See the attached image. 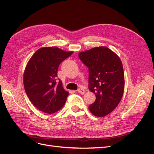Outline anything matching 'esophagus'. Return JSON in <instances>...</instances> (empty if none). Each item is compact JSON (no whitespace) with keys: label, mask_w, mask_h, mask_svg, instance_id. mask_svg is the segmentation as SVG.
Instances as JSON below:
<instances>
[{"label":"esophagus","mask_w":154,"mask_h":154,"mask_svg":"<svg viewBox=\"0 0 154 154\" xmlns=\"http://www.w3.org/2000/svg\"><path fill=\"white\" fill-rule=\"evenodd\" d=\"M77 91L78 93H80V94H85V91L84 89H83V88H78Z\"/></svg>","instance_id":"esophagus-1"}]
</instances>
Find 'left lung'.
<instances>
[{"mask_svg": "<svg viewBox=\"0 0 154 154\" xmlns=\"http://www.w3.org/2000/svg\"><path fill=\"white\" fill-rule=\"evenodd\" d=\"M78 57L88 68V88L96 95L94 103L88 109L97 117H103L116 109L123 97L122 62L117 54L104 46L80 52Z\"/></svg>", "mask_w": 154, "mask_h": 154, "instance_id": "8db88e82", "label": "left lung"}]
</instances>
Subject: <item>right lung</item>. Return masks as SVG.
Listing matches in <instances>:
<instances>
[{"label":"right lung","instance_id":"obj_1","mask_svg":"<svg viewBox=\"0 0 154 154\" xmlns=\"http://www.w3.org/2000/svg\"><path fill=\"white\" fill-rule=\"evenodd\" d=\"M73 51H65L57 47L37 50L27 62L24 72V86L27 96L37 109L53 114L66 104L69 92L57 80L59 65Z\"/></svg>","mask_w":154,"mask_h":154}]
</instances>
